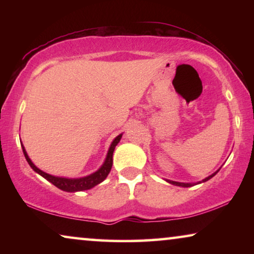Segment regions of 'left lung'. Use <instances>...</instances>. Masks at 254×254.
I'll return each mask as SVG.
<instances>
[{
    "label": "left lung",
    "mask_w": 254,
    "mask_h": 254,
    "mask_svg": "<svg viewBox=\"0 0 254 254\" xmlns=\"http://www.w3.org/2000/svg\"><path fill=\"white\" fill-rule=\"evenodd\" d=\"M218 171H220V169H218L216 172H214L213 175L208 176L207 178L202 179V182H197V183H179V182H175V180H170V179H165V182H168L169 184H172V185H175V186H180V187H190V186L197 185V184H201V183H204V182H207V180H209L210 178H213V177H214L215 175H216V173H217Z\"/></svg>",
    "instance_id": "8db88e82"
}]
</instances>
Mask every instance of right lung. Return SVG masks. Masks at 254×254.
Here are the masks:
<instances>
[{"mask_svg":"<svg viewBox=\"0 0 254 254\" xmlns=\"http://www.w3.org/2000/svg\"><path fill=\"white\" fill-rule=\"evenodd\" d=\"M121 137H123V134H119L112 141V143H111V145H110L109 151H107L106 158H105V161H104L103 165L100 166V168L97 170L96 172H93L89 176L81 177V178H65V177L52 176V175H50V173L44 172L43 170L37 168V166L33 164V162L30 159L29 155H27V152L25 150V148H24L22 142H20V144H22L24 156H25L27 163H29V165L33 169L34 172H37L38 175L44 177L45 179L53 184L54 186H57L58 189L64 190V192L75 193V192H81V190H86L92 189V187H95L96 185H98V184H100L106 179V177L109 176L111 169H112L113 151H114V149H116L117 144L120 142Z\"/></svg>","mask_w":254,"mask_h":254,"instance_id":"1","label":"right lung"}]
</instances>
